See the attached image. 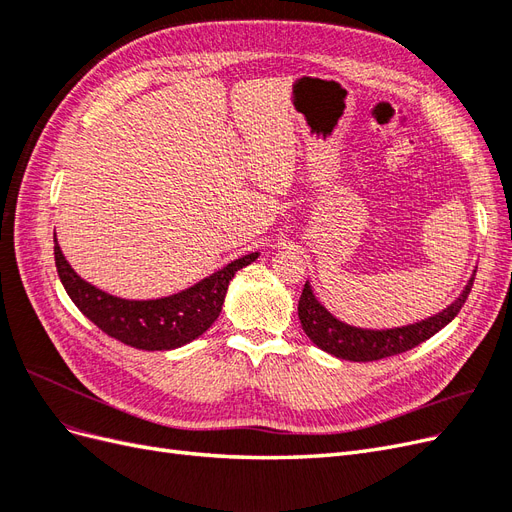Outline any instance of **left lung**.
Segmentation results:
<instances>
[{"instance_id":"obj_1","label":"left lung","mask_w":512,"mask_h":512,"mask_svg":"<svg viewBox=\"0 0 512 512\" xmlns=\"http://www.w3.org/2000/svg\"><path fill=\"white\" fill-rule=\"evenodd\" d=\"M474 275L476 269L472 271V277L468 280L466 288L461 290L459 297L451 305H446L442 312L393 329H361L342 322L316 299L312 286L305 282L303 294L299 299V320L305 335L312 339L320 350L337 356V359L354 363L386 359V356L412 350L414 346L423 344L425 339L444 329L446 324L459 314L463 303H466L474 284Z\"/></svg>"}]
</instances>
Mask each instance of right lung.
Listing matches in <instances>:
<instances>
[{
	"mask_svg": "<svg viewBox=\"0 0 512 512\" xmlns=\"http://www.w3.org/2000/svg\"><path fill=\"white\" fill-rule=\"evenodd\" d=\"M258 256V252H252L232 260L205 280L170 297L132 301L113 297L85 282L70 267L55 239V267L68 297L98 329L138 350H173L203 335L218 320L232 277Z\"/></svg>",
	"mask_w": 512,
	"mask_h": 512,
	"instance_id": "1",
	"label": "right lung"
}]
</instances>
